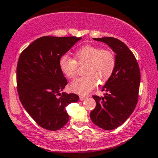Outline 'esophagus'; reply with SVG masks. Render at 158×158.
Wrapping results in <instances>:
<instances>
[{"label": "esophagus", "mask_w": 158, "mask_h": 158, "mask_svg": "<svg viewBox=\"0 0 158 158\" xmlns=\"http://www.w3.org/2000/svg\"><path fill=\"white\" fill-rule=\"evenodd\" d=\"M87 96H83V95H80L79 96V100L80 101H84L87 98Z\"/></svg>", "instance_id": "obj_1"}]
</instances>
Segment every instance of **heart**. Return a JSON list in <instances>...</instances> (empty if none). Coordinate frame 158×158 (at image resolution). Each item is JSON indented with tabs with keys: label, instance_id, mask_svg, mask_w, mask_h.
<instances>
[{
	"label": "heart",
	"instance_id": "1",
	"mask_svg": "<svg viewBox=\"0 0 158 158\" xmlns=\"http://www.w3.org/2000/svg\"><path fill=\"white\" fill-rule=\"evenodd\" d=\"M78 64H85V76L75 79L70 90L79 94H86L97 86L98 82L104 84L114 74L117 64L115 54L111 50H102L97 46H82L75 51V60L63 55L59 60V67L67 78L73 79L77 74Z\"/></svg>",
	"mask_w": 158,
	"mask_h": 158
}]
</instances>
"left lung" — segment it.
Instances as JSON below:
<instances>
[{
	"label": "left lung",
	"instance_id": "1",
	"mask_svg": "<svg viewBox=\"0 0 158 158\" xmlns=\"http://www.w3.org/2000/svg\"><path fill=\"white\" fill-rule=\"evenodd\" d=\"M102 41L116 54L115 70L102 91L104 97L93 95L96 107L90 113L93 123L105 130L122 125L132 114L138 102L140 69L135 56L120 40L112 37L94 39Z\"/></svg>",
	"mask_w": 158,
	"mask_h": 158
}]
</instances>
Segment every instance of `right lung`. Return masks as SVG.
<instances>
[{
    "instance_id": "obj_1",
    "label": "right lung",
    "mask_w": 158,
    "mask_h": 158,
    "mask_svg": "<svg viewBox=\"0 0 158 158\" xmlns=\"http://www.w3.org/2000/svg\"><path fill=\"white\" fill-rule=\"evenodd\" d=\"M82 38L43 36L21 53L16 67L19 100L41 127L51 131L67 123L66 107L76 102V94L61 92L67 80L59 67V60Z\"/></svg>"
}]
</instances>
